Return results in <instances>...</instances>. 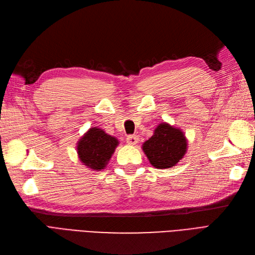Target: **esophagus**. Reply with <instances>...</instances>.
<instances>
[{"instance_id": "esophagus-1", "label": "esophagus", "mask_w": 255, "mask_h": 255, "mask_svg": "<svg viewBox=\"0 0 255 255\" xmlns=\"http://www.w3.org/2000/svg\"><path fill=\"white\" fill-rule=\"evenodd\" d=\"M138 141H139V138H138V136H136V135H129V136L127 137V142H128V144L134 145V144H136Z\"/></svg>"}]
</instances>
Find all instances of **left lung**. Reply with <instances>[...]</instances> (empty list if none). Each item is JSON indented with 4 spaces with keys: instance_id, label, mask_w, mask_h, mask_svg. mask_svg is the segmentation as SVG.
I'll list each match as a JSON object with an SVG mask.
<instances>
[{
    "instance_id": "left-lung-1",
    "label": "left lung",
    "mask_w": 255,
    "mask_h": 255,
    "mask_svg": "<svg viewBox=\"0 0 255 255\" xmlns=\"http://www.w3.org/2000/svg\"><path fill=\"white\" fill-rule=\"evenodd\" d=\"M142 150L151 165L158 169L175 166L187 151V139L179 128L163 122L142 144Z\"/></svg>"
}]
</instances>
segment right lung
Here are the masks:
<instances>
[{
  "instance_id": "obj_1",
  "label": "right lung",
  "mask_w": 255,
  "mask_h": 255,
  "mask_svg": "<svg viewBox=\"0 0 255 255\" xmlns=\"http://www.w3.org/2000/svg\"><path fill=\"white\" fill-rule=\"evenodd\" d=\"M119 141L97 127L89 128L76 145L82 163L92 170L101 171L106 167Z\"/></svg>"
}]
</instances>
